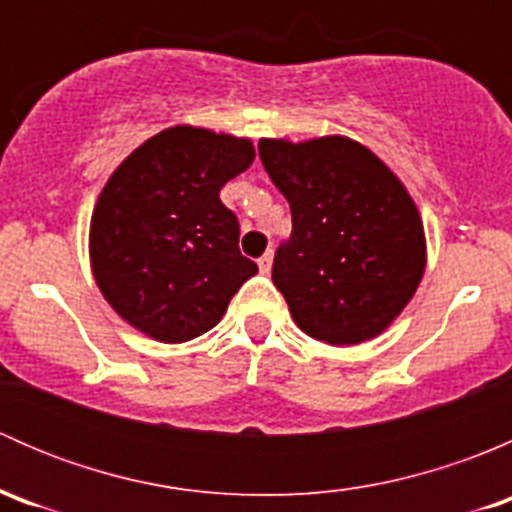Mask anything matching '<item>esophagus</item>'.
<instances>
[{
	"instance_id": "obj_1",
	"label": "esophagus",
	"mask_w": 512,
	"mask_h": 512,
	"mask_svg": "<svg viewBox=\"0 0 512 512\" xmlns=\"http://www.w3.org/2000/svg\"><path fill=\"white\" fill-rule=\"evenodd\" d=\"M257 265H260L262 275H270V270H272V250H267L265 255H262L260 260H257Z\"/></svg>"
}]
</instances>
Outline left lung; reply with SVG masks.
Wrapping results in <instances>:
<instances>
[{
    "label": "left lung",
    "instance_id": "left-lung-1",
    "mask_svg": "<svg viewBox=\"0 0 512 512\" xmlns=\"http://www.w3.org/2000/svg\"><path fill=\"white\" fill-rule=\"evenodd\" d=\"M260 160L292 210L272 282L297 327L332 347L379 337L426 270V235L409 190L347 136L262 138Z\"/></svg>",
    "mask_w": 512,
    "mask_h": 512
}]
</instances>
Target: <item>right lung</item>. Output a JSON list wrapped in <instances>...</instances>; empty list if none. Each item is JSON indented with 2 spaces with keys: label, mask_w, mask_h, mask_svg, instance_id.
Masks as SVG:
<instances>
[{
  "label": "right lung",
  "mask_w": 512,
  "mask_h": 512,
  "mask_svg": "<svg viewBox=\"0 0 512 512\" xmlns=\"http://www.w3.org/2000/svg\"><path fill=\"white\" fill-rule=\"evenodd\" d=\"M252 160L250 138L173 126L113 170L91 215L89 257L123 322L180 344L223 319L257 265L240 255V225L220 190Z\"/></svg>",
  "instance_id": "1"
}]
</instances>
